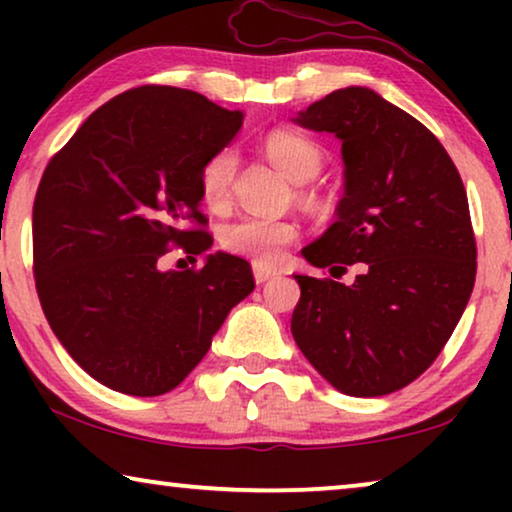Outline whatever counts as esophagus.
I'll list each match as a JSON object with an SVG mask.
<instances>
[{"label": "esophagus", "instance_id": "34e87169", "mask_svg": "<svg viewBox=\"0 0 512 512\" xmlns=\"http://www.w3.org/2000/svg\"><path fill=\"white\" fill-rule=\"evenodd\" d=\"M277 275H279V272H277L275 268H268V265H258V263H254V277H256L258 284L270 282V279H275Z\"/></svg>", "mask_w": 512, "mask_h": 512}]
</instances>
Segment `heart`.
<instances>
[{"label":"heart","instance_id":"heart-1","mask_svg":"<svg viewBox=\"0 0 512 512\" xmlns=\"http://www.w3.org/2000/svg\"><path fill=\"white\" fill-rule=\"evenodd\" d=\"M263 149L268 158L296 184L312 181L324 167L326 153L312 137L296 130H272L265 137ZM237 158L233 149H221L200 165L198 184L207 207L221 209L228 205ZM300 230L293 221L265 219V216H242L221 228V247L230 254L251 258L258 265H272L284 258L286 247L298 240Z\"/></svg>","mask_w":512,"mask_h":512}]
</instances>
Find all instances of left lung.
<instances>
[{
	"label": "left lung",
	"mask_w": 512,
	"mask_h": 512,
	"mask_svg": "<svg viewBox=\"0 0 512 512\" xmlns=\"http://www.w3.org/2000/svg\"><path fill=\"white\" fill-rule=\"evenodd\" d=\"M296 121L342 139L345 195L338 221L303 249L331 277L296 275L293 340L342 394H391L438 359L471 298L464 181L426 125L368 88L335 90ZM354 262L362 275L345 287Z\"/></svg>",
	"instance_id": "1"
}]
</instances>
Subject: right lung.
I'll use <instances>...</instances> for the list:
<instances>
[{"mask_svg":"<svg viewBox=\"0 0 512 512\" xmlns=\"http://www.w3.org/2000/svg\"><path fill=\"white\" fill-rule=\"evenodd\" d=\"M240 125V111L193 90L139 86L102 104L48 160L32 207L34 284L55 338L104 387L172 391L254 291L251 265L230 254L160 270L170 247H212L200 165Z\"/></svg>","mask_w":512,"mask_h":512,"instance_id":"obj_1","label":"right lung"}]
</instances>
